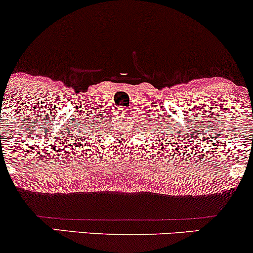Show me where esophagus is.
I'll use <instances>...</instances> for the list:
<instances>
[{
	"mask_svg": "<svg viewBox=\"0 0 253 253\" xmlns=\"http://www.w3.org/2000/svg\"><path fill=\"white\" fill-rule=\"evenodd\" d=\"M120 112L124 114V113H126V110H125V109H120Z\"/></svg>",
	"mask_w": 253,
	"mask_h": 253,
	"instance_id": "34e87169",
	"label": "esophagus"
}]
</instances>
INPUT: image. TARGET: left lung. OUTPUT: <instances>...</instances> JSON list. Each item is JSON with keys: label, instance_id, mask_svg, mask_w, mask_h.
<instances>
[{"label": "left lung", "instance_id": "8db88e82", "mask_svg": "<svg viewBox=\"0 0 253 253\" xmlns=\"http://www.w3.org/2000/svg\"><path fill=\"white\" fill-rule=\"evenodd\" d=\"M158 128L162 129V127H158ZM168 130H169V128H168V127H165L164 129H162V134H163V135H165V134H167V135H171V132H168ZM168 138H169V136H168ZM171 139H173V138H171ZM162 141H165V143H168V140H165L164 138L162 139Z\"/></svg>", "mask_w": 253, "mask_h": 253}]
</instances>
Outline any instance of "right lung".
<instances>
[{"mask_svg": "<svg viewBox=\"0 0 253 253\" xmlns=\"http://www.w3.org/2000/svg\"><path fill=\"white\" fill-rule=\"evenodd\" d=\"M90 124H91V121H89V125H90ZM89 128H90V127H89V126H86V124H85V123H84V125L82 124V127H80V128H78V126H77V127L75 126V129H77V130H75V132H72V135L75 136V139H76V141H78V140H80V138H81V136H80V135H81V132L83 133L84 130H85V129H86V130H89ZM76 132H80V134L76 135ZM76 136H78L79 138H76Z\"/></svg>", "mask_w": 253, "mask_h": 253, "instance_id": "obj_1", "label": "right lung"}]
</instances>
